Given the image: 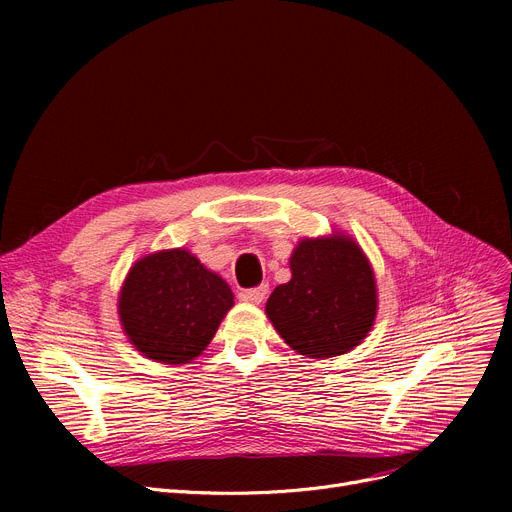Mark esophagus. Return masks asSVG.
I'll use <instances>...</instances> for the list:
<instances>
[{
    "label": "esophagus",
    "instance_id": "esophagus-1",
    "mask_svg": "<svg viewBox=\"0 0 512 512\" xmlns=\"http://www.w3.org/2000/svg\"><path fill=\"white\" fill-rule=\"evenodd\" d=\"M267 294V286H257V288H249L245 292H240V299L245 303H253V305H261Z\"/></svg>",
    "mask_w": 512,
    "mask_h": 512
}]
</instances>
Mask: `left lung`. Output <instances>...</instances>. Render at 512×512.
I'll return each mask as SVG.
<instances>
[{"instance_id": "obj_1", "label": "left lung", "mask_w": 512, "mask_h": 512, "mask_svg": "<svg viewBox=\"0 0 512 512\" xmlns=\"http://www.w3.org/2000/svg\"><path fill=\"white\" fill-rule=\"evenodd\" d=\"M290 274L265 303V315L294 353L309 359L346 355L378 315V284L359 242L344 232L301 238Z\"/></svg>"}]
</instances>
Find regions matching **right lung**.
Returning <instances> with one entry per match:
<instances>
[{"label": "right lung", "mask_w": 512, "mask_h": 512, "mask_svg": "<svg viewBox=\"0 0 512 512\" xmlns=\"http://www.w3.org/2000/svg\"><path fill=\"white\" fill-rule=\"evenodd\" d=\"M232 307L228 282L188 249H164L134 261L118 297L128 342L145 359L164 365L197 359Z\"/></svg>", "instance_id": "right-lung-1"}]
</instances>
